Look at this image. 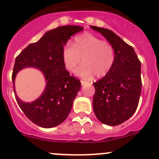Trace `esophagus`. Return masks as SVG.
Masks as SVG:
<instances>
[{"instance_id":"34e87169","label":"esophagus","mask_w":159,"mask_h":159,"mask_svg":"<svg viewBox=\"0 0 159 159\" xmlns=\"http://www.w3.org/2000/svg\"><path fill=\"white\" fill-rule=\"evenodd\" d=\"M81 85H84V84H87L89 82L85 81H81Z\"/></svg>"}]
</instances>
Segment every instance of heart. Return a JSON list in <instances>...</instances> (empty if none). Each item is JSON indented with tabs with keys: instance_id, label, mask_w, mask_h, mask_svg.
<instances>
[{
	"instance_id": "heart-1",
	"label": "heart",
	"mask_w": 159,
	"mask_h": 159,
	"mask_svg": "<svg viewBox=\"0 0 159 159\" xmlns=\"http://www.w3.org/2000/svg\"><path fill=\"white\" fill-rule=\"evenodd\" d=\"M84 62L76 70L78 76L89 79L94 75L102 78L109 73L115 63V53L110 42L89 33L76 37L75 44H68L62 51L64 65L68 70L74 71L81 63Z\"/></svg>"
}]
</instances>
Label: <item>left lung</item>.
I'll return each instance as SVG.
<instances>
[{
	"mask_svg": "<svg viewBox=\"0 0 159 159\" xmlns=\"http://www.w3.org/2000/svg\"><path fill=\"white\" fill-rule=\"evenodd\" d=\"M114 47L115 63L109 73L94 82L93 109L103 124L115 126L129 119L139 105L142 91L141 62L131 46L111 30L91 26Z\"/></svg>",
	"mask_w": 159,
	"mask_h": 159,
	"instance_id": "8db88e82",
	"label": "left lung"
}]
</instances>
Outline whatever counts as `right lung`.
<instances>
[{"label": "right lung", "mask_w": 159, "mask_h": 159, "mask_svg": "<svg viewBox=\"0 0 159 159\" xmlns=\"http://www.w3.org/2000/svg\"><path fill=\"white\" fill-rule=\"evenodd\" d=\"M83 30L75 25L61 26L46 32L38 42L30 44L16 57L12 74L15 98L28 119L42 128H53L68 117L81 81L65 69L62 58L64 45L70 37ZM28 66L41 70L46 80L42 95L34 102H24L15 93L14 80L16 73Z\"/></svg>", "instance_id": "obj_1"}]
</instances>
